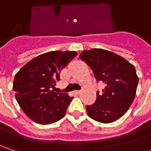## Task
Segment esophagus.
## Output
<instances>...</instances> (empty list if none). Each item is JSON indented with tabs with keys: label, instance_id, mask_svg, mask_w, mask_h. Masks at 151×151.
Segmentation results:
<instances>
[{
	"label": "esophagus",
	"instance_id": "34e87169",
	"mask_svg": "<svg viewBox=\"0 0 151 151\" xmlns=\"http://www.w3.org/2000/svg\"><path fill=\"white\" fill-rule=\"evenodd\" d=\"M75 93L77 94V95H80L81 93V90H78V91H75Z\"/></svg>",
	"mask_w": 151,
	"mask_h": 151
}]
</instances>
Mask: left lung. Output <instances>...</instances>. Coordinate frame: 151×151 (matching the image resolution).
<instances>
[{"mask_svg": "<svg viewBox=\"0 0 151 151\" xmlns=\"http://www.w3.org/2000/svg\"><path fill=\"white\" fill-rule=\"evenodd\" d=\"M97 81L106 84L95 103L86 106L88 116L97 122L113 123L124 114L134 99L139 78L135 68L123 57L101 49L85 50L81 55Z\"/></svg>", "mask_w": 151, "mask_h": 151, "instance_id": "1", "label": "left lung"}]
</instances>
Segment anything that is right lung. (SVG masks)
Wrapping results in <instances>:
<instances>
[{"label": "right lung", "mask_w": 151, "mask_h": 151, "mask_svg": "<svg viewBox=\"0 0 151 151\" xmlns=\"http://www.w3.org/2000/svg\"><path fill=\"white\" fill-rule=\"evenodd\" d=\"M76 51H50L32 59L16 74L12 89L22 110L35 123L50 124L61 119L72 101L55 92L60 74L76 56Z\"/></svg>", "instance_id": "1"}]
</instances>
